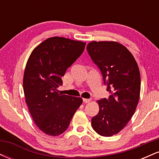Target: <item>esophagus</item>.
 <instances>
[{
	"instance_id": "esophagus-1",
	"label": "esophagus",
	"mask_w": 159,
	"mask_h": 159,
	"mask_svg": "<svg viewBox=\"0 0 159 159\" xmlns=\"http://www.w3.org/2000/svg\"><path fill=\"white\" fill-rule=\"evenodd\" d=\"M91 101L90 98H83V102L84 103H89Z\"/></svg>"
}]
</instances>
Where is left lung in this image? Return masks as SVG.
<instances>
[{
	"label": "left lung",
	"mask_w": 159,
	"mask_h": 159,
	"mask_svg": "<svg viewBox=\"0 0 159 159\" xmlns=\"http://www.w3.org/2000/svg\"><path fill=\"white\" fill-rule=\"evenodd\" d=\"M87 50L110 92L108 98L98 101L99 111L91 120L92 127L100 135L111 137L134 114L140 97V71L131 52L116 42H91Z\"/></svg>",
	"instance_id": "1"
}]
</instances>
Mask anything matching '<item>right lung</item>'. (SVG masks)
<instances>
[{
    "instance_id": "right-lung-1",
    "label": "right lung",
    "mask_w": 159,
    "mask_h": 159,
    "mask_svg": "<svg viewBox=\"0 0 159 159\" xmlns=\"http://www.w3.org/2000/svg\"><path fill=\"white\" fill-rule=\"evenodd\" d=\"M86 43L64 37L45 39L34 48L25 67L23 88L33 120L45 134L57 136L68 129L81 98L58 93L61 78L81 55Z\"/></svg>"
}]
</instances>
